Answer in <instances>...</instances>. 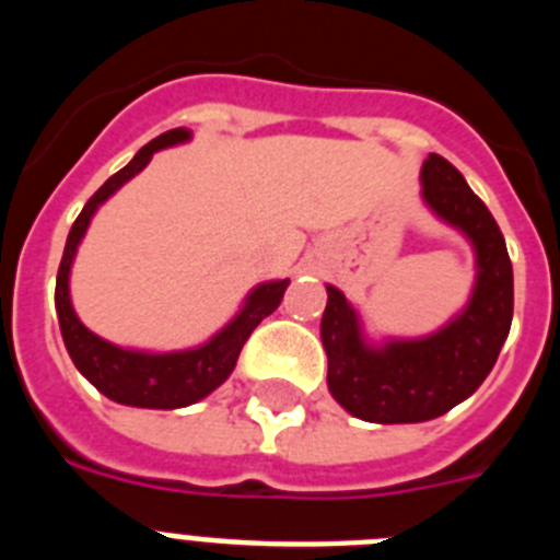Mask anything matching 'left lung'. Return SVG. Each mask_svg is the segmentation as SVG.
Returning a JSON list of instances; mask_svg holds the SVG:
<instances>
[{"mask_svg": "<svg viewBox=\"0 0 560 560\" xmlns=\"http://www.w3.org/2000/svg\"><path fill=\"white\" fill-rule=\"evenodd\" d=\"M423 199L474 241L477 289L465 314L440 334L373 350L361 341L345 294L328 285L323 345L330 395L370 423H420L446 415L477 393L511 334L513 266L491 210L440 153L423 162Z\"/></svg>", "mask_w": 560, "mask_h": 560, "instance_id": "obj_1", "label": "left lung"}]
</instances>
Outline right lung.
I'll return each mask as SVG.
<instances>
[{"label": "right lung", "instance_id": "1", "mask_svg": "<svg viewBox=\"0 0 560 560\" xmlns=\"http://www.w3.org/2000/svg\"><path fill=\"white\" fill-rule=\"evenodd\" d=\"M187 137H190V131H185V128H173V131L160 133L122 171L114 173L112 179L86 201V207L75 219V224L69 230L67 246H63L61 266H58L56 308L63 345H67L72 361H75V368L106 398L126 404V407L179 409L187 407V404H196V400L210 395L215 387H221L230 378L232 370H235L237 355H241V348L246 345L252 330L264 323V316L277 311L285 289H289V280L257 285L244 308H241V314L219 336H212L205 348L185 350V353L151 355L137 353V350H122L103 341L101 336H95L89 328H83L81 319L72 311V303H69V266H72L78 244H81L83 232H86L89 219L95 215L97 205H103L122 182L131 179L133 173H140L151 162L153 151L185 142Z\"/></svg>", "mask_w": 560, "mask_h": 560}]
</instances>
